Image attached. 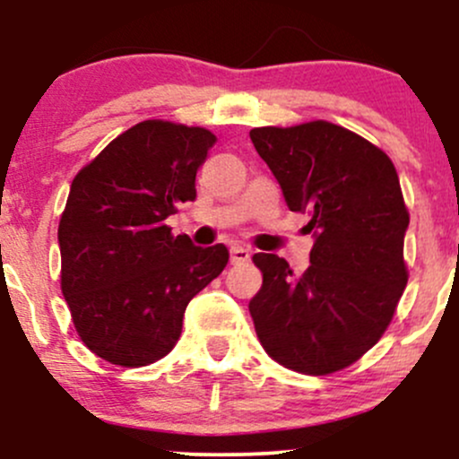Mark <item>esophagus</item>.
Masks as SVG:
<instances>
[{
    "label": "esophagus",
    "mask_w": 459,
    "mask_h": 459,
    "mask_svg": "<svg viewBox=\"0 0 459 459\" xmlns=\"http://www.w3.org/2000/svg\"><path fill=\"white\" fill-rule=\"evenodd\" d=\"M250 261V250L244 246H233L230 247V263H246Z\"/></svg>",
    "instance_id": "obj_1"
}]
</instances>
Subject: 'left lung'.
I'll list each match as a JSON object with an SVG mask.
<instances>
[{"label": "left lung", "mask_w": 459, "mask_h": 459, "mask_svg": "<svg viewBox=\"0 0 459 459\" xmlns=\"http://www.w3.org/2000/svg\"><path fill=\"white\" fill-rule=\"evenodd\" d=\"M287 207L308 212L315 244L296 276L276 255L252 256L263 287L250 315L263 350L307 376L350 367L380 341L408 284L410 224L397 170L382 149L339 125L250 131Z\"/></svg>", "instance_id": "1"}]
</instances>
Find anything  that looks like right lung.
Returning a JSON list of instances; mask_svg holds the SVG:
<instances>
[{
	"mask_svg": "<svg viewBox=\"0 0 459 459\" xmlns=\"http://www.w3.org/2000/svg\"><path fill=\"white\" fill-rule=\"evenodd\" d=\"M215 144L203 127L144 120L73 178L57 226L62 293L83 345L118 367H146L177 345L189 299L229 263L163 224L196 198Z\"/></svg>",
	"mask_w": 459,
	"mask_h": 459,
	"instance_id": "add662e5",
	"label": "right lung"
}]
</instances>
